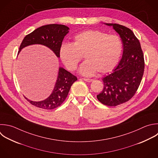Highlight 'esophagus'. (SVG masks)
<instances>
[{
  "label": "esophagus",
  "mask_w": 158,
  "mask_h": 158,
  "mask_svg": "<svg viewBox=\"0 0 158 158\" xmlns=\"http://www.w3.org/2000/svg\"><path fill=\"white\" fill-rule=\"evenodd\" d=\"M83 80L85 81H87V82H91L93 81V79H89V78H83Z\"/></svg>",
  "instance_id": "34e87169"
}]
</instances>
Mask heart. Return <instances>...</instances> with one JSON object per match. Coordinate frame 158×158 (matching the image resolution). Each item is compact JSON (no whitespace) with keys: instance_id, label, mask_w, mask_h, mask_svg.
Returning <instances> with one entry per match:
<instances>
[{"instance_id":"heart-1","label":"heart","mask_w":158,"mask_h":158,"mask_svg":"<svg viewBox=\"0 0 158 158\" xmlns=\"http://www.w3.org/2000/svg\"><path fill=\"white\" fill-rule=\"evenodd\" d=\"M122 51V43L116 35H107L98 30H89L77 35L73 44L61 46L60 57L71 71L76 70L85 56L86 60L80 72L86 76L96 73H106L117 64Z\"/></svg>"}]
</instances>
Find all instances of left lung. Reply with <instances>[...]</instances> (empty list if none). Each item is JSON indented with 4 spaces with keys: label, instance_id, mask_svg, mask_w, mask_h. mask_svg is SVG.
<instances>
[{
    "label": "left lung",
    "instance_id": "left-lung-1",
    "mask_svg": "<svg viewBox=\"0 0 158 158\" xmlns=\"http://www.w3.org/2000/svg\"><path fill=\"white\" fill-rule=\"evenodd\" d=\"M112 26L123 43V55L118 65L110 74L104 77V88L97 95L102 104L116 106L129 101L136 93L142 79L144 56L139 40L127 27L116 23Z\"/></svg>",
    "mask_w": 158,
    "mask_h": 158
}]
</instances>
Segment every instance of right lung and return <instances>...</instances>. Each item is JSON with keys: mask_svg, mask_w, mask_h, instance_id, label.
<instances>
[{"mask_svg": "<svg viewBox=\"0 0 158 158\" xmlns=\"http://www.w3.org/2000/svg\"><path fill=\"white\" fill-rule=\"evenodd\" d=\"M69 28L64 25L51 24L42 26L27 35L19 48L18 54L23 48L32 44H42L51 49L55 54L60 57V49ZM77 80V77L60 67L55 87L51 95L45 100L33 101L27 98L32 105L44 109H54L60 106L66 99L71 86Z\"/></svg>", "mask_w": 158, "mask_h": 158, "instance_id": "1", "label": "right lung"}]
</instances>
